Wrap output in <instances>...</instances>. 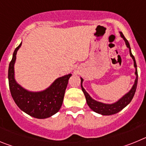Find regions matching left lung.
<instances>
[{
  "instance_id": "left-lung-1",
  "label": "left lung",
  "mask_w": 146,
  "mask_h": 146,
  "mask_svg": "<svg viewBox=\"0 0 146 146\" xmlns=\"http://www.w3.org/2000/svg\"><path fill=\"white\" fill-rule=\"evenodd\" d=\"M121 33V36L124 39L125 42H126V44L127 46L129 49V53L131 57L134 60V66L135 67V74H136V79L135 81V84L133 85L131 89L129 91L126 95L121 98V99H119L117 102L114 103V104H104V103L99 102L96 101L93 99L91 96H89V94H88L86 91L83 87L82 86V82L83 81V80L81 78V88H82V91H83L85 94V96H86V102H87L88 105L89 106V108H91L92 110H94V112L96 113H99V114H102L103 115H110L115 114V113H118L123 110L126 105H128L130 103V102L131 101V99H133L134 95L135 94V91H136L137 88V80H138V74H137V64L136 61H135V57L134 55L131 54V48H130V45L129 42L127 41L125 36H123V34L122 33V32H120Z\"/></svg>"
}]
</instances>
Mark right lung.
<instances>
[{
  "label": "right lung",
  "mask_w": 146,
  "mask_h": 146,
  "mask_svg": "<svg viewBox=\"0 0 146 146\" xmlns=\"http://www.w3.org/2000/svg\"><path fill=\"white\" fill-rule=\"evenodd\" d=\"M21 44L20 43L14 51L9 66L8 78L11 96L20 109L31 116L36 118H49L59 111L72 74L58 78L48 88L43 91H28L17 83L14 76L17 52Z\"/></svg>",
  "instance_id": "obj_1"
}]
</instances>
